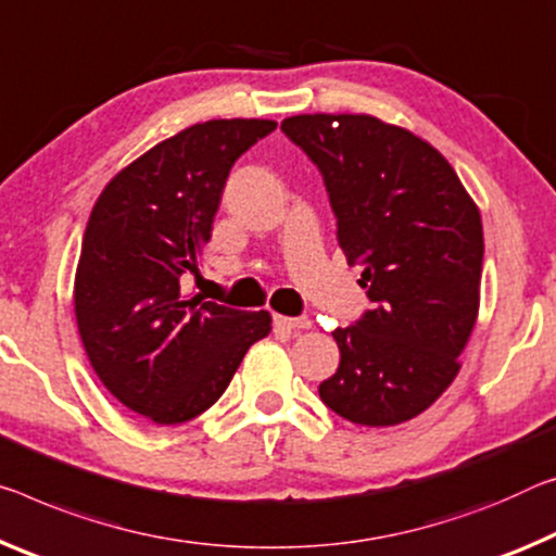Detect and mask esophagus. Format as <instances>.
Returning <instances> with one entry per match:
<instances>
[{
  "instance_id": "34e87169",
  "label": "esophagus",
  "mask_w": 556,
  "mask_h": 556,
  "mask_svg": "<svg viewBox=\"0 0 556 556\" xmlns=\"http://www.w3.org/2000/svg\"><path fill=\"white\" fill-rule=\"evenodd\" d=\"M275 326L281 331H289V333H296V331H304L309 329L312 326V319L309 316H281V314H275Z\"/></svg>"
}]
</instances>
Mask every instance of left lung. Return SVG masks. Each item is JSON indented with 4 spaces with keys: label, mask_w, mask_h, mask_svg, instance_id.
Listing matches in <instances>:
<instances>
[{
    "label": "left lung",
    "mask_w": 556,
    "mask_h": 556,
    "mask_svg": "<svg viewBox=\"0 0 556 556\" xmlns=\"http://www.w3.org/2000/svg\"><path fill=\"white\" fill-rule=\"evenodd\" d=\"M281 130L319 165L339 244L374 302L333 331L341 364L319 395L358 426H399L460 371L480 312V210L453 165L408 128L368 113H302Z\"/></svg>",
    "instance_id": "obj_1"
}]
</instances>
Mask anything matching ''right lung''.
<instances>
[{
    "mask_svg": "<svg viewBox=\"0 0 556 556\" xmlns=\"http://www.w3.org/2000/svg\"><path fill=\"white\" fill-rule=\"evenodd\" d=\"M275 128L264 118L195 123L113 175L88 217L78 333L111 395L157 426L205 413L271 331L269 312L188 299L180 277L198 271L230 167Z\"/></svg>",
    "mask_w": 556,
    "mask_h": 556,
    "instance_id": "right-lung-1",
    "label": "right lung"
}]
</instances>
